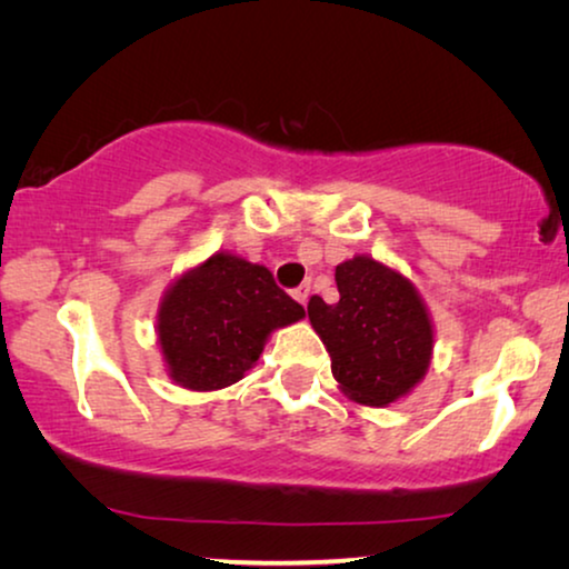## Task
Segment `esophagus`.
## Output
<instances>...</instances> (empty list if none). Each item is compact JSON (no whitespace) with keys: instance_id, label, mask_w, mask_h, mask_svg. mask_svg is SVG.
<instances>
[{"instance_id":"1","label":"esophagus","mask_w":569,"mask_h":569,"mask_svg":"<svg viewBox=\"0 0 569 569\" xmlns=\"http://www.w3.org/2000/svg\"><path fill=\"white\" fill-rule=\"evenodd\" d=\"M308 295H310V284H300V287H295V290H292V298L298 300L300 306H306Z\"/></svg>"}]
</instances>
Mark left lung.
Wrapping results in <instances>:
<instances>
[{
    "label": "left lung",
    "instance_id": "obj_1",
    "mask_svg": "<svg viewBox=\"0 0 569 569\" xmlns=\"http://www.w3.org/2000/svg\"><path fill=\"white\" fill-rule=\"evenodd\" d=\"M339 302L313 295L308 318L349 399L386 407L422 380L432 355L430 316L409 279L355 256L337 267Z\"/></svg>",
    "mask_w": 569,
    "mask_h": 569
}]
</instances>
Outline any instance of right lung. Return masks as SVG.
<instances>
[{"instance_id":"add662e5","label":"right lung","mask_w":569,"mask_h":569,"mask_svg":"<svg viewBox=\"0 0 569 569\" xmlns=\"http://www.w3.org/2000/svg\"><path fill=\"white\" fill-rule=\"evenodd\" d=\"M302 316L306 308L279 290L267 267L214 253L170 287L158 318L160 347L176 383L214 391L246 376L271 329Z\"/></svg>"}]
</instances>
